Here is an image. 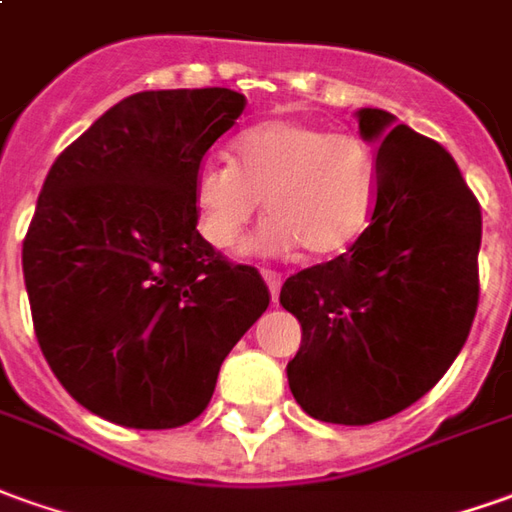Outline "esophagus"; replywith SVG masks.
Listing matches in <instances>:
<instances>
[{
  "label": "esophagus",
  "mask_w": 512,
  "mask_h": 512,
  "mask_svg": "<svg viewBox=\"0 0 512 512\" xmlns=\"http://www.w3.org/2000/svg\"><path fill=\"white\" fill-rule=\"evenodd\" d=\"M264 281H267V287H270V298L278 301V292H281V273L276 270H262Z\"/></svg>",
  "instance_id": "esophagus-1"
}]
</instances>
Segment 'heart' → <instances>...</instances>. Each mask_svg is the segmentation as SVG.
<instances>
[{
    "mask_svg": "<svg viewBox=\"0 0 512 512\" xmlns=\"http://www.w3.org/2000/svg\"><path fill=\"white\" fill-rule=\"evenodd\" d=\"M373 195L376 155L365 139L292 119L245 130L234 164L206 161L195 175L197 225L217 250L234 248L264 200L270 222L256 248L329 259L365 231Z\"/></svg>",
    "mask_w": 512,
    "mask_h": 512,
    "instance_id": "heart-1",
    "label": "heart"
}]
</instances>
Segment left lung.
<instances>
[{
    "mask_svg": "<svg viewBox=\"0 0 512 512\" xmlns=\"http://www.w3.org/2000/svg\"><path fill=\"white\" fill-rule=\"evenodd\" d=\"M357 116L376 142L368 228L281 287L303 331L287 365L292 396L343 426L384 421L440 382L477 315L482 242L479 200L454 158L387 111Z\"/></svg>",
    "mask_w": 512,
    "mask_h": 512,
    "instance_id": "left-lung-1",
    "label": "left lung"
}]
</instances>
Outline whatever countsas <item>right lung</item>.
Masks as SVG:
<instances>
[{
    "label": "right lung",
    "mask_w": 512,
    "mask_h": 512,
    "mask_svg": "<svg viewBox=\"0 0 512 512\" xmlns=\"http://www.w3.org/2000/svg\"><path fill=\"white\" fill-rule=\"evenodd\" d=\"M242 111L231 88L139 91L49 169L21 248L35 337L66 393L105 421H195L270 306L259 270L197 231V169Z\"/></svg>",
    "instance_id": "add662e5"
}]
</instances>
